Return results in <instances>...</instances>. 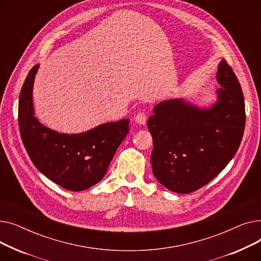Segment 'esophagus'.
I'll return each mask as SVG.
<instances>
[{
  "instance_id": "34e87169",
  "label": "esophagus",
  "mask_w": 261,
  "mask_h": 261,
  "mask_svg": "<svg viewBox=\"0 0 261 261\" xmlns=\"http://www.w3.org/2000/svg\"><path fill=\"white\" fill-rule=\"evenodd\" d=\"M135 121L140 123V125H145L147 121V116L144 112H139L138 114L135 115Z\"/></svg>"
}]
</instances>
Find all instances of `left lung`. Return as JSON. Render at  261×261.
Here are the masks:
<instances>
[{
  "label": "left lung",
  "instance_id": "obj_1",
  "mask_svg": "<svg viewBox=\"0 0 261 261\" xmlns=\"http://www.w3.org/2000/svg\"><path fill=\"white\" fill-rule=\"evenodd\" d=\"M217 102L200 109L183 99L153 108L147 127L153 140L151 165L155 179L176 194L210 183L237 152L245 126L243 93L232 68L218 66Z\"/></svg>",
  "mask_w": 261,
  "mask_h": 261
}]
</instances>
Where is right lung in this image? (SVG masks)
Segmentation results:
<instances>
[{"instance_id": "add662e5", "label": "right lung", "mask_w": 261, "mask_h": 261, "mask_svg": "<svg viewBox=\"0 0 261 261\" xmlns=\"http://www.w3.org/2000/svg\"><path fill=\"white\" fill-rule=\"evenodd\" d=\"M39 64L27 75L19 98V128L34 165L59 186L81 191L102 180L117 148L129 131V119L107 122L79 134L44 127L35 117L33 86Z\"/></svg>"}]
</instances>
